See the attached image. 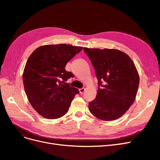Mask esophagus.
I'll use <instances>...</instances> for the list:
<instances>
[{
    "mask_svg": "<svg viewBox=\"0 0 160 160\" xmlns=\"http://www.w3.org/2000/svg\"><path fill=\"white\" fill-rule=\"evenodd\" d=\"M85 91V88H81V89H79V92L81 94H83V93Z\"/></svg>",
    "mask_w": 160,
    "mask_h": 160,
    "instance_id": "1",
    "label": "esophagus"
}]
</instances>
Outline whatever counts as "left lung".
Segmentation results:
<instances>
[{"instance_id":"obj_1","label":"left lung","mask_w":160,"mask_h":160,"mask_svg":"<svg viewBox=\"0 0 160 160\" xmlns=\"http://www.w3.org/2000/svg\"><path fill=\"white\" fill-rule=\"evenodd\" d=\"M83 50L98 79L96 98L89 103L90 112L103 121L119 118L133 103L138 93L139 77L135 64L118 49L84 47Z\"/></svg>"}]
</instances>
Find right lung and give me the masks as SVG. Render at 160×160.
Returning a JSON list of instances; mask_svg holds the SVG:
<instances>
[{
  "instance_id": "1",
  "label": "right lung",
  "mask_w": 160,
  "mask_h": 160,
  "mask_svg": "<svg viewBox=\"0 0 160 160\" xmlns=\"http://www.w3.org/2000/svg\"><path fill=\"white\" fill-rule=\"evenodd\" d=\"M82 49L71 45H47L38 47L28 57L22 75L24 88L32 107L43 118H61L79 93L77 88L65 83L74 76L65 66Z\"/></svg>"
}]
</instances>
